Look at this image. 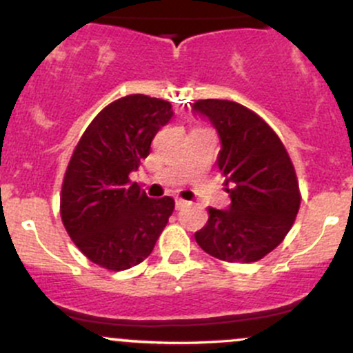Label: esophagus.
<instances>
[{
	"instance_id": "34e87169",
	"label": "esophagus",
	"mask_w": 353,
	"mask_h": 353,
	"mask_svg": "<svg viewBox=\"0 0 353 353\" xmlns=\"http://www.w3.org/2000/svg\"><path fill=\"white\" fill-rule=\"evenodd\" d=\"M184 206H188V201H186V199H183V198H176V208H177V210H181V208H184Z\"/></svg>"
}]
</instances>
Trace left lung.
<instances>
[{
	"label": "left lung",
	"mask_w": 353,
	"mask_h": 353,
	"mask_svg": "<svg viewBox=\"0 0 353 353\" xmlns=\"http://www.w3.org/2000/svg\"><path fill=\"white\" fill-rule=\"evenodd\" d=\"M193 109L219 131V169L225 176L229 210L208 208V222L194 234L199 248L227 263H254L288 234L301 206L294 163L279 134L251 109L205 99Z\"/></svg>",
	"instance_id": "obj_1"
}]
</instances>
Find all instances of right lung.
<instances>
[{"instance_id":"add662e5","label":"right lung","mask_w":353,"mask_h":353,"mask_svg":"<svg viewBox=\"0 0 353 353\" xmlns=\"http://www.w3.org/2000/svg\"><path fill=\"white\" fill-rule=\"evenodd\" d=\"M172 114L162 99L126 95L94 117L73 150L59 212L71 241L102 268L121 272L140 265L172 215V198H148L130 181Z\"/></svg>"}]
</instances>
